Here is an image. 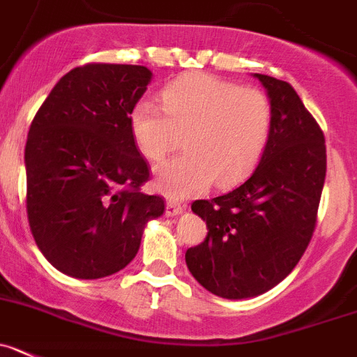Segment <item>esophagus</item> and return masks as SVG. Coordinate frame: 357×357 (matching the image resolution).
I'll return each instance as SVG.
<instances>
[{
  "mask_svg": "<svg viewBox=\"0 0 357 357\" xmlns=\"http://www.w3.org/2000/svg\"><path fill=\"white\" fill-rule=\"evenodd\" d=\"M183 211H185V206L178 204V202H167V206H165V215L167 216H178Z\"/></svg>",
  "mask_w": 357,
  "mask_h": 357,
  "instance_id": "esophagus-1",
  "label": "esophagus"
}]
</instances>
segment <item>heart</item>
Returning <instances> with one entry per match:
<instances>
[{
    "label": "heart",
    "mask_w": 357,
    "mask_h": 357,
    "mask_svg": "<svg viewBox=\"0 0 357 357\" xmlns=\"http://www.w3.org/2000/svg\"><path fill=\"white\" fill-rule=\"evenodd\" d=\"M273 109L255 88L208 73H192L162 91V107L151 98L135 102L128 116L132 141L144 158L158 162L183 133L186 155L155 169L153 186L169 199L206 192L213 179L229 186L254 171L271 137Z\"/></svg>",
    "instance_id": "heart-1"
}]
</instances>
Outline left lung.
<instances>
[{"instance_id":"left-lung-1","label":"left lung","mask_w":357,"mask_h":357,"mask_svg":"<svg viewBox=\"0 0 357 357\" xmlns=\"http://www.w3.org/2000/svg\"><path fill=\"white\" fill-rule=\"evenodd\" d=\"M273 109L271 137L246 181L192 211L208 225L186 250L190 273L211 294L248 299L278 285L305 254L326 179L321 126L289 82L254 73Z\"/></svg>"}]
</instances>
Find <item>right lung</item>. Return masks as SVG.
<instances>
[{"mask_svg":"<svg viewBox=\"0 0 357 357\" xmlns=\"http://www.w3.org/2000/svg\"><path fill=\"white\" fill-rule=\"evenodd\" d=\"M153 73L139 65L79 66L65 73L28 132V220L43 257L58 271L96 280L126 268L142 232L165 211L142 194L149 178L128 116Z\"/></svg>","mask_w":357,"mask_h":357,"instance_id":"1","label":"right lung"}]
</instances>
